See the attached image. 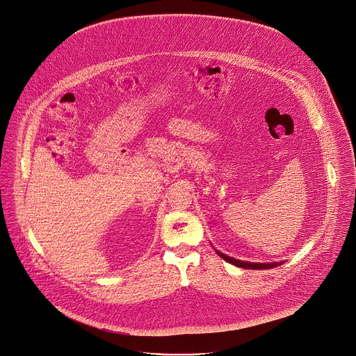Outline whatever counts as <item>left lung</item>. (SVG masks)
<instances>
[{
  "mask_svg": "<svg viewBox=\"0 0 356 356\" xmlns=\"http://www.w3.org/2000/svg\"><path fill=\"white\" fill-rule=\"evenodd\" d=\"M218 255L220 258H223L226 262L237 266V268H243V269H257V270H262V269H272V268H277L280 266L283 262H269V264H254V262H243V261H238V259H234V258H230L219 251H216Z\"/></svg>",
  "mask_w": 356,
  "mask_h": 356,
  "instance_id": "obj_1",
  "label": "left lung"
}]
</instances>
